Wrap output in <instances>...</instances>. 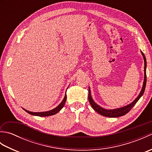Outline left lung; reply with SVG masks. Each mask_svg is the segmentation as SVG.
<instances>
[{"mask_svg": "<svg viewBox=\"0 0 152 152\" xmlns=\"http://www.w3.org/2000/svg\"><path fill=\"white\" fill-rule=\"evenodd\" d=\"M141 53L142 55L143 58H144V78L143 86L139 93V95H138L137 97L131 103H130V104H129L125 106H123V107H121V108H118L115 109H110V110L105 109L104 108L101 107V106H100L99 105H98L94 101H93L91 95V91H90V88L89 87L88 99H89V103L92 106V108L94 109L96 112H98L99 114L106 116V117H108V118H117V117H119V116L124 115L131 110V108L133 107L138 100L140 99L141 96L143 95L145 91V88H146V65L147 64H146V57H145L144 54L142 51H141Z\"/></svg>", "mask_w": 152, "mask_h": 152, "instance_id": "8db88e82", "label": "left lung"}]
</instances>
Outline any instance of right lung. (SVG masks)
Listing matches in <instances>:
<instances>
[{
  "label": "right lung",
  "mask_w": 152,
  "mask_h": 152,
  "mask_svg": "<svg viewBox=\"0 0 152 152\" xmlns=\"http://www.w3.org/2000/svg\"><path fill=\"white\" fill-rule=\"evenodd\" d=\"M66 100V94H65L64 95V97L63 99V100L62 101L60 104L58 105L57 107H56L55 108L49 111H46V112H30L28 110H27L24 108H23L25 112H27L28 114H29L31 115H37V116H40V117H46V116H50V115H52L54 114H56L57 113L59 112L61 109L63 108V106L65 104Z\"/></svg>",
  "instance_id": "1"
}]
</instances>
